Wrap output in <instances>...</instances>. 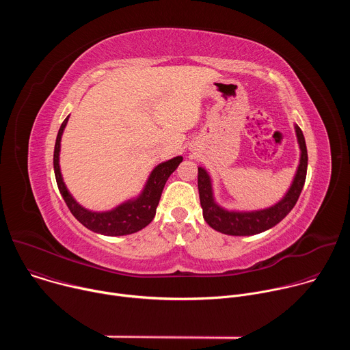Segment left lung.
<instances>
[{
	"mask_svg": "<svg viewBox=\"0 0 350 350\" xmlns=\"http://www.w3.org/2000/svg\"><path fill=\"white\" fill-rule=\"evenodd\" d=\"M295 133L299 148H301V159L296 169L293 181L281 201L275 205L260 211H227L216 201L212 188V178L204 167H198V189L201 206L204 211L205 221L216 231L227 235H255L263 232L278 224L295 206L299 195L302 192L308 172V149L302 130L295 124Z\"/></svg>",
	"mask_w": 350,
	"mask_h": 350,
	"instance_id": "1",
	"label": "left lung"
}]
</instances>
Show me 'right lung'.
I'll list each match as a JSON object with an SVG mask.
<instances>
[{"instance_id":"obj_1","label":"right lung","mask_w":350,"mask_h":350,"mask_svg":"<svg viewBox=\"0 0 350 350\" xmlns=\"http://www.w3.org/2000/svg\"><path fill=\"white\" fill-rule=\"evenodd\" d=\"M68 120H69V116L61 124V129L57 135L55 149H54V172H55V178H57L59 192L64 196V201L66 202L72 215L88 230L103 235H109V237L133 234L146 227L154 220L163 187L167 178L170 177V174L183 162V157H176L170 161L159 163L151 172V174H149L144 185V189L137 198L129 199V201L120 204L112 211L92 212L76 202V199L72 196V193L66 188L62 178V173L59 167V152H61V138L68 124Z\"/></svg>"}]
</instances>
